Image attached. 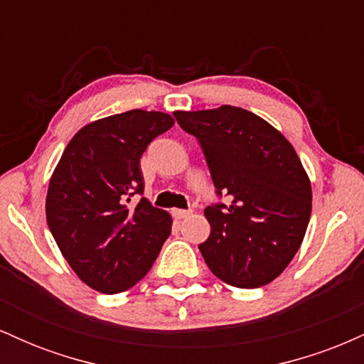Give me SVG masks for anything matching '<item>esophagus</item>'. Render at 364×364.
Instances as JSON below:
<instances>
[{
  "instance_id": "obj_1",
  "label": "esophagus",
  "mask_w": 364,
  "mask_h": 364,
  "mask_svg": "<svg viewBox=\"0 0 364 364\" xmlns=\"http://www.w3.org/2000/svg\"><path fill=\"white\" fill-rule=\"evenodd\" d=\"M173 215L176 219H185V217L191 215V210H181V208H173Z\"/></svg>"
}]
</instances>
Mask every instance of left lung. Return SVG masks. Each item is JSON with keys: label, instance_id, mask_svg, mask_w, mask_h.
Returning a JSON list of instances; mask_svg holds the SVG:
<instances>
[{"label": "left lung", "instance_id": "1", "mask_svg": "<svg viewBox=\"0 0 364 364\" xmlns=\"http://www.w3.org/2000/svg\"><path fill=\"white\" fill-rule=\"evenodd\" d=\"M202 144L217 193L228 205L207 207L210 236L198 246L220 281L260 287L289 265L306 235L311 183L289 140L243 107L174 111Z\"/></svg>", "mask_w": 364, "mask_h": 364}]
</instances>
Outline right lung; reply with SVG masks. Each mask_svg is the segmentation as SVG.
<instances>
[{
    "instance_id": "right-lung-1",
    "label": "right lung",
    "mask_w": 364,
    "mask_h": 364,
    "mask_svg": "<svg viewBox=\"0 0 364 364\" xmlns=\"http://www.w3.org/2000/svg\"><path fill=\"white\" fill-rule=\"evenodd\" d=\"M174 124L161 111L132 109L78 129L49 179L46 219L80 281L104 294L128 291L147 275L173 219L141 198L140 157Z\"/></svg>"
}]
</instances>
